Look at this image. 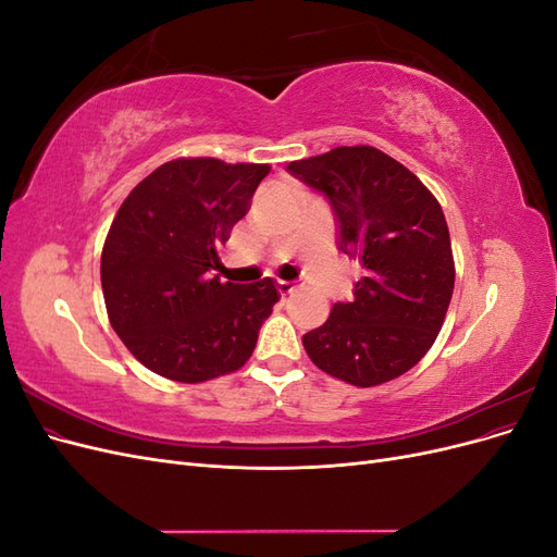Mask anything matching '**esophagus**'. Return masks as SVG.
<instances>
[{
    "label": "esophagus",
    "instance_id": "34e87169",
    "mask_svg": "<svg viewBox=\"0 0 557 557\" xmlns=\"http://www.w3.org/2000/svg\"><path fill=\"white\" fill-rule=\"evenodd\" d=\"M295 290H297V285H295V283L278 281V293H281V297H288V295H293Z\"/></svg>",
    "mask_w": 557,
    "mask_h": 557
}]
</instances>
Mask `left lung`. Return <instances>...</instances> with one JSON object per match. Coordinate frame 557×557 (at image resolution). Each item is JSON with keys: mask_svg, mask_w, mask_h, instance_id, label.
I'll list each match as a JSON object with an SVG mask.
<instances>
[{"mask_svg": "<svg viewBox=\"0 0 557 557\" xmlns=\"http://www.w3.org/2000/svg\"><path fill=\"white\" fill-rule=\"evenodd\" d=\"M288 172L325 193L339 248L360 260L356 299L339 301L301 336L325 374L372 387L407 374L440 334L455 262L442 205L407 166L374 146H339Z\"/></svg>", "mask_w": 557, "mask_h": 557, "instance_id": "1", "label": "left lung"}]
</instances>
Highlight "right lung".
Instances as JSON below:
<instances>
[{
	"mask_svg": "<svg viewBox=\"0 0 557 557\" xmlns=\"http://www.w3.org/2000/svg\"><path fill=\"white\" fill-rule=\"evenodd\" d=\"M272 166L218 158L160 164L117 209L102 248L109 323L150 372L205 383L242 369L276 283H223L218 250Z\"/></svg>",
	"mask_w": 557,
	"mask_h": 557,
	"instance_id": "right-lung-1",
	"label": "right lung"
}]
</instances>
